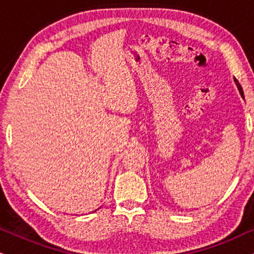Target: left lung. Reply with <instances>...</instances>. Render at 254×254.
<instances>
[{"instance_id":"8db88e82","label":"left lung","mask_w":254,"mask_h":254,"mask_svg":"<svg viewBox=\"0 0 254 254\" xmlns=\"http://www.w3.org/2000/svg\"><path fill=\"white\" fill-rule=\"evenodd\" d=\"M234 81H235V84H237V87H238V90H239V92H240V94H241V97L244 98V92H243V88H241L240 84H239V81H238L237 79H235V78H234Z\"/></svg>"}]
</instances>
